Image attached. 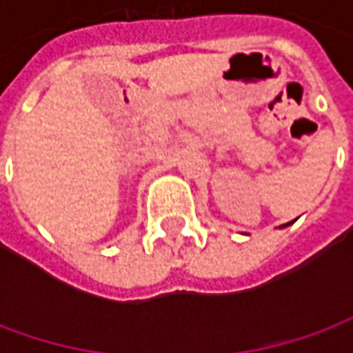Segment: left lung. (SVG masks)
Masks as SVG:
<instances>
[{
  "instance_id": "left-lung-1",
  "label": "left lung",
  "mask_w": 353,
  "mask_h": 353,
  "mask_svg": "<svg viewBox=\"0 0 353 353\" xmlns=\"http://www.w3.org/2000/svg\"><path fill=\"white\" fill-rule=\"evenodd\" d=\"M291 223H293V221H291ZM291 223H285V225H281V227H288V225H291Z\"/></svg>"
}]
</instances>
